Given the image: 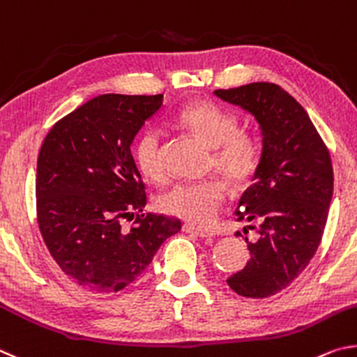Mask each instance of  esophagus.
<instances>
[{
  "label": "esophagus",
  "instance_id": "obj_1",
  "mask_svg": "<svg viewBox=\"0 0 357 357\" xmlns=\"http://www.w3.org/2000/svg\"><path fill=\"white\" fill-rule=\"evenodd\" d=\"M183 232L186 234H195L197 236H201V238H210V236H213V232H210L207 229H201V227H196L192 226V224H183Z\"/></svg>",
  "mask_w": 357,
  "mask_h": 357
}]
</instances>
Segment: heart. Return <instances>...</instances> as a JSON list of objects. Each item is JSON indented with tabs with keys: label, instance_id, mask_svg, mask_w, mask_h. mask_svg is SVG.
<instances>
[{
	"label": "heart",
	"instance_id": "obj_1",
	"mask_svg": "<svg viewBox=\"0 0 357 357\" xmlns=\"http://www.w3.org/2000/svg\"><path fill=\"white\" fill-rule=\"evenodd\" d=\"M174 122L191 131L210 147V166L229 183L245 186L257 175L261 165V144L248 130H240L234 114L211 102H195L183 106ZM161 135L156 127H147L135 144V161L144 177L158 182L165 175L161 162ZM226 199V186L220 178L208 177L197 182H177L156 196L155 205L161 213L180 218L199 226L215 220Z\"/></svg>",
	"mask_w": 357,
	"mask_h": 357
}]
</instances>
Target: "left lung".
Instances as JSON below:
<instances>
[{
	"mask_svg": "<svg viewBox=\"0 0 357 357\" xmlns=\"http://www.w3.org/2000/svg\"><path fill=\"white\" fill-rule=\"evenodd\" d=\"M215 96L254 114L264 133L260 169L235 210L236 221L252 222L248 227L257 230L259 240L246 236L251 260L227 284L241 296L268 298L289 287L320 246L333 162L307 112L280 86L251 83Z\"/></svg>",
	"mask_w": 357,
	"mask_h": 357,
	"instance_id": "left-lung-1",
	"label": "left lung"
}]
</instances>
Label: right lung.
I'll use <instances>...</instances> for the list:
<instances>
[{"label":"right lung","mask_w":357,"mask_h":357,"mask_svg":"<svg viewBox=\"0 0 357 357\" xmlns=\"http://www.w3.org/2000/svg\"><path fill=\"white\" fill-rule=\"evenodd\" d=\"M161 102L162 93H103L59 119L42 142L37 224L56 264L84 290H123L182 229L175 216L141 213L146 185L130 149ZM135 214L123 231L121 220Z\"/></svg>","instance_id":"right-lung-1"}]
</instances>
